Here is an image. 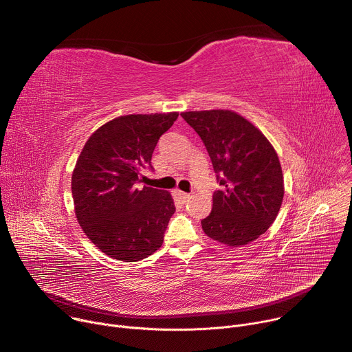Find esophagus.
Wrapping results in <instances>:
<instances>
[{
  "label": "esophagus",
  "instance_id": "1",
  "mask_svg": "<svg viewBox=\"0 0 352 352\" xmlns=\"http://www.w3.org/2000/svg\"><path fill=\"white\" fill-rule=\"evenodd\" d=\"M175 195H177V197L179 199V202H181V204H186L188 200L192 197L189 193H185V192H181V190H177V192H175Z\"/></svg>",
  "mask_w": 352,
  "mask_h": 352
}]
</instances>
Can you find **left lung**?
<instances>
[{"instance_id": "obj_1", "label": "left lung", "mask_w": 352, "mask_h": 352, "mask_svg": "<svg viewBox=\"0 0 352 352\" xmlns=\"http://www.w3.org/2000/svg\"><path fill=\"white\" fill-rule=\"evenodd\" d=\"M182 118L206 146L220 189L205 234L230 246L255 241L276 220L284 181L276 150L248 120L230 110L188 111Z\"/></svg>"}]
</instances>
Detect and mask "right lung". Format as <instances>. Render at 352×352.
<instances>
[{
    "instance_id": "1",
    "label": "right lung",
    "mask_w": 352,
    "mask_h": 352,
    "mask_svg": "<svg viewBox=\"0 0 352 352\" xmlns=\"http://www.w3.org/2000/svg\"><path fill=\"white\" fill-rule=\"evenodd\" d=\"M178 113L132 114L100 126L86 142L72 174L76 219L107 256L136 262L163 245L175 212L167 190L143 186L140 171L152 167L160 136Z\"/></svg>"
}]
</instances>
